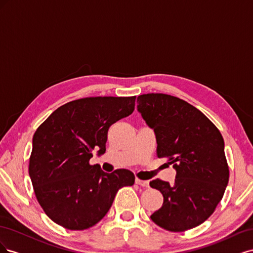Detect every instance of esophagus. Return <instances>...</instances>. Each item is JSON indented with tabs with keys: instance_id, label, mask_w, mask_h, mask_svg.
Segmentation results:
<instances>
[{
	"instance_id": "34e87169",
	"label": "esophagus",
	"mask_w": 253,
	"mask_h": 253,
	"mask_svg": "<svg viewBox=\"0 0 253 253\" xmlns=\"http://www.w3.org/2000/svg\"><path fill=\"white\" fill-rule=\"evenodd\" d=\"M135 182L137 183V185L142 186V187H149V182H148L147 180H142V179H140V178H137V177H136Z\"/></svg>"
}]
</instances>
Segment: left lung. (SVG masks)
<instances>
[{
	"instance_id": "1",
	"label": "left lung",
	"mask_w": 253,
	"mask_h": 253,
	"mask_svg": "<svg viewBox=\"0 0 253 253\" xmlns=\"http://www.w3.org/2000/svg\"><path fill=\"white\" fill-rule=\"evenodd\" d=\"M137 109L154 129L156 154L176 170L174 183L154 179L150 186L164 196L151 215L168 231L182 232L203 224L224 196L229 180L225 143L218 128L185 100L166 94H144Z\"/></svg>"
}]
</instances>
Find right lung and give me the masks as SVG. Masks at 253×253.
<instances>
[{
  "mask_svg": "<svg viewBox=\"0 0 253 253\" xmlns=\"http://www.w3.org/2000/svg\"><path fill=\"white\" fill-rule=\"evenodd\" d=\"M133 97H87L60 106L37 128L29 176L38 202L56 224L84 230L100 221L117 191L133 186L134 173H105L89 165L93 151L105 152L108 131L135 109Z\"/></svg>",
  "mask_w": 253,
  "mask_h": 253,
  "instance_id": "1",
  "label": "right lung"
}]
</instances>
